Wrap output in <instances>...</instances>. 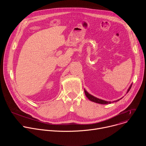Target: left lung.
Listing matches in <instances>:
<instances>
[{
  "label": "left lung",
  "mask_w": 146,
  "mask_h": 146,
  "mask_svg": "<svg viewBox=\"0 0 146 146\" xmlns=\"http://www.w3.org/2000/svg\"><path fill=\"white\" fill-rule=\"evenodd\" d=\"M131 86H132V85H131V87L129 88V89H128L127 92H128L130 90V89H131ZM84 92H85V94H86V96L89 99V100H91V101H92V102H94L98 103H100V104H103V105H104V104H105V105H106V104H109V103H111V102H107V101H105V100H103L98 99V98H95V97L93 96L92 95L89 94L85 90H84ZM119 100H115V101H114V102H116L118 101Z\"/></svg>",
  "instance_id": "1"
}]
</instances>
